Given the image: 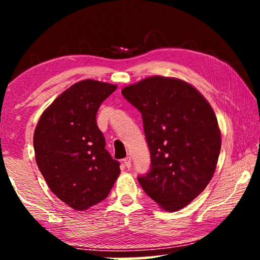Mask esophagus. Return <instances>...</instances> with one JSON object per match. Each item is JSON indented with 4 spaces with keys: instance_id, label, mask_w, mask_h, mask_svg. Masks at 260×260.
I'll use <instances>...</instances> for the list:
<instances>
[{
    "instance_id": "esophagus-1",
    "label": "esophagus",
    "mask_w": 260,
    "mask_h": 260,
    "mask_svg": "<svg viewBox=\"0 0 260 260\" xmlns=\"http://www.w3.org/2000/svg\"><path fill=\"white\" fill-rule=\"evenodd\" d=\"M122 161H124V164H125V166L127 167V169H131V166H132L131 157H126V158H124V159H122Z\"/></svg>"
}]
</instances>
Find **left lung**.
<instances>
[{
  "label": "left lung",
  "mask_w": 260,
  "mask_h": 260,
  "mask_svg": "<svg viewBox=\"0 0 260 260\" xmlns=\"http://www.w3.org/2000/svg\"><path fill=\"white\" fill-rule=\"evenodd\" d=\"M142 114L151 169L138 178L161 209L178 211L212 179L221 148L213 109L195 87L153 76L121 90Z\"/></svg>",
  "instance_id": "obj_1"
}]
</instances>
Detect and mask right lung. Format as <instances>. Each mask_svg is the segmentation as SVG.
<instances>
[{
  "label": "right lung",
  "instance_id": "right-lung-1",
  "mask_svg": "<svg viewBox=\"0 0 260 260\" xmlns=\"http://www.w3.org/2000/svg\"><path fill=\"white\" fill-rule=\"evenodd\" d=\"M116 85L91 79L74 83L41 114L35 127V160L50 190L70 208L85 211L109 195L120 174L96 124L100 105Z\"/></svg>",
  "mask_w": 260,
  "mask_h": 260
}]
</instances>
